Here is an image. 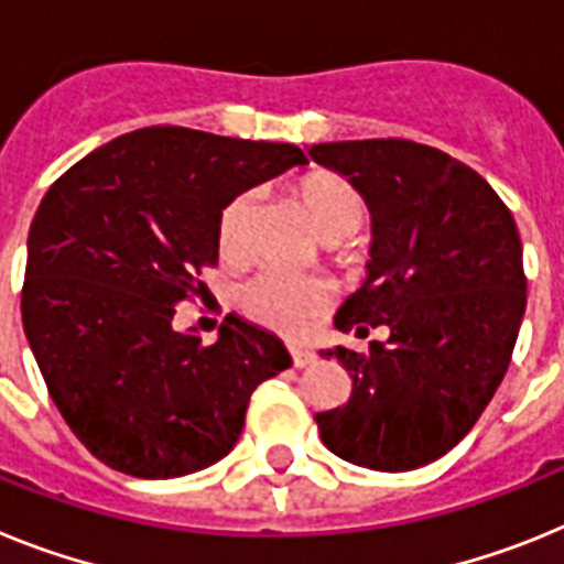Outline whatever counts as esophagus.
I'll list each match as a JSON object with an SVG mask.
<instances>
[{
	"label": "esophagus",
	"instance_id": "esophagus-1",
	"mask_svg": "<svg viewBox=\"0 0 564 564\" xmlns=\"http://www.w3.org/2000/svg\"><path fill=\"white\" fill-rule=\"evenodd\" d=\"M289 355H292V364L295 369H303V366H312L315 364V351L312 349H303V346H289Z\"/></svg>",
	"mask_w": 564,
	"mask_h": 564
}]
</instances>
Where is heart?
I'll return each instance as SVG.
<instances>
[{
	"label": "heart",
	"instance_id": "1",
	"mask_svg": "<svg viewBox=\"0 0 564 564\" xmlns=\"http://www.w3.org/2000/svg\"><path fill=\"white\" fill-rule=\"evenodd\" d=\"M297 198L310 215L312 227L326 243L343 241L364 227L369 207L364 193L337 173L315 170L297 181ZM249 213V198L238 195L224 207L218 218V252L235 258L241 249L243 221ZM332 301V286L321 278L286 275V272H267L249 281L241 289V306L247 317L267 329L297 337L310 329Z\"/></svg>",
	"mask_w": 564,
	"mask_h": 564
}]
</instances>
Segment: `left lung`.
Returning a JSON list of instances; mask_svg holds the SVG:
<instances>
[{
	"label": "left lung",
	"instance_id": "8db88e82",
	"mask_svg": "<svg viewBox=\"0 0 564 564\" xmlns=\"http://www.w3.org/2000/svg\"><path fill=\"white\" fill-rule=\"evenodd\" d=\"M310 155L371 213L369 275L335 326H389L369 351H321L349 371L351 394L315 414L317 431L346 463L411 471L452 452L506 377L528 289L517 224L482 175L417 141H329Z\"/></svg>",
	"mask_w": 564,
	"mask_h": 564
}]
</instances>
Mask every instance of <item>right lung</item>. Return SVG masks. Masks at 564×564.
<instances>
[{
  "instance_id": "right-lung-1",
  "label": "right lung",
  "mask_w": 564,
  "mask_h": 564,
  "mask_svg": "<svg viewBox=\"0 0 564 564\" xmlns=\"http://www.w3.org/2000/svg\"><path fill=\"white\" fill-rule=\"evenodd\" d=\"M310 164L295 144L144 127L45 193L28 235L22 323L53 403L93 457L141 479L232 452L258 383L292 366L272 332L229 315L218 340L175 329L218 261L229 200Z\"/></svg>"
}]
</instances>
